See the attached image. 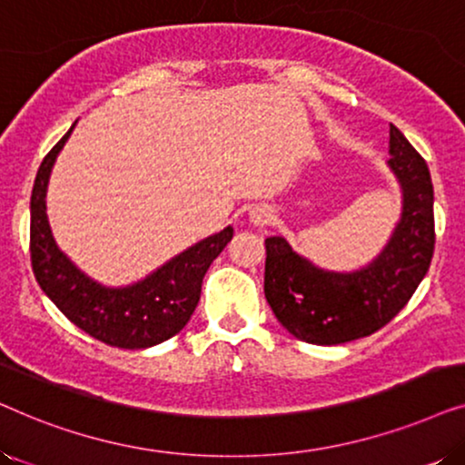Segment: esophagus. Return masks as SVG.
<instances>
[{
  "instance_id": "obj_1",
  "label": "esophagus",
  "mask_w": 465,
  "mask_h": 465,
  "mask_svg": "<svg viewBox=\"0 0 465 465\" xmlns=\"http://www.w3.org/2000/svg\"><path fill=\"white\" fill-rule=\"evenodd\" d=\"M252 222L256 226H264V224H269L271 222V213L266 212L264 207H258V209H253L252 212Z\"/></svg>"
}]
</instances>
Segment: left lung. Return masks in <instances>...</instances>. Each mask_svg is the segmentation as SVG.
I'll return each instance as SVG.
<instances>
[{"instance_id": "1", "label": "left lung", "mask_w": 465, "mask_h": 465, "mask_svg": "<svg viewBox=\"0 0 465 465\" xmlns=\"http://www.w3.org/2000/svg\"><path fill=\"white\" fill-rule=\"evenodd\" d=\"M390 167L402 186L396 231L379 258L355 272L322 271L269 237L264 296L282 326L311 345H341L371 336L406 307L434 256V186L428 163L390 126Z\"/></svg>"}]
</instances>
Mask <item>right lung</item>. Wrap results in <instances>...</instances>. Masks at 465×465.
<instances>
[{
  "mask_svg": "<svg viewBox=\"0 0 465 465\" xmlns=\"http://www.w3.org/2000/svg\"><path fill=\"white\" fill-rule=\"evenodd\" d=\"M72 129L44 156L37 169L31 193V269L44 294L69 322L93 339L120 349L158 345L180 332L194 313L203 277L232 239V228L228 226L188 247L143 282L129 288H104L88 279L56 247L46 220L48 175Z\"/></svg>",
  "mask_w": 465,
  "mask_h": 465,
  "instance_id": "right-lung-1",
  "label": "right lung"
}]
</instances>
